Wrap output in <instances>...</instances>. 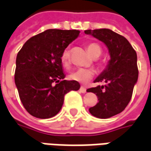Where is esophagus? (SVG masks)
Instances as JSON below:
<instances>
[{
	"label": "esophagus",
	"instance_id": "1",
	"mask_svg": "<svg viewBox=\"0 0 151 151\" xmlns=\"http://www.w3.org/2000/svg\"><path fill=\"white\" fill-rule=\"evenodd\" d=\"M79 90H80V92H81V93H86V88H85L84 87H81Z\"/></svg>",
	"mask_w": 151,
	"mask_h": 151
}]
</instances>
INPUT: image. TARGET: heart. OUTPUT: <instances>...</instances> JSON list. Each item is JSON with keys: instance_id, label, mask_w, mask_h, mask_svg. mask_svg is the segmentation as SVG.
<instances>
[{"instance_id": "obj_1", "label": "heart", "mask_w": 151, "mask_h": 151, "mask_svg": "<svg viewBox=\"0 0 151 151\" xmlns=\"http://www.w3.org/2000/svg\"><path fill=\"white\" fill-rule=\"evenodd\" d=\"M87 50L93 58H98L101 54V48L97 43H90L87 45ZM61 63L64 67H68L70 63V51L66 48L61 54ZM94 71L90 68H79L73 72L69 75V78L80 83H87L94 76Z\"/></svg>"}]
</instances>
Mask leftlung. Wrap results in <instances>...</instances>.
Masks as SVG:
<instances>
[{
  "label": "left lung",
  "mask_w": 151,
  "mask_h": 151,
  "mask_svg": "<svg viewBox=\"0 0 151 151\" xmlns=\"http://www.w3.org/2000/svg\"><path fill=\"white\" fill-rule=\"evenodd\" d=\"M84 32L103 42L109 51L111 59L107 66L94 80V83L105 82L106 85L87 90L98 98L97 104L89 108L90 113L97 118H109L121 113L132 99L138 79L136 52L125 37L109 29Z\"/></svg>",
  "instance_id": "left-lung-1"
}]
</instances>
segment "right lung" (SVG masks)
<instances>
[{"label":"right lung","mask_w":151,"mask_h":151,"mask_svg":"<svg viewBox=\"0 0 151 151\" xmlns=\"http://www.w3.org/2000/svg\"><path fill=\"white\" fill-rule=\"evenodd\" d=\"M79 30L50 29L31 37L16 57L15 83L22 104L29 114L53 117L61 110L64 95L80 84L64 80L61 54L79 35Z\"/></svg>","instance_id":"1"}]
</instances>
